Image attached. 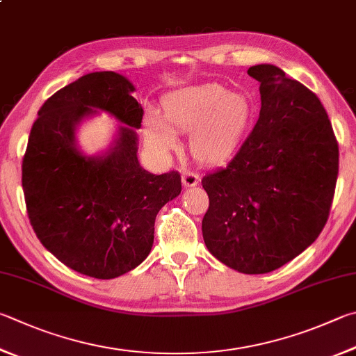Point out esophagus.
Segmentation results:
<instances>
[{"label": "esophagus", "instance_id": "34e87169", "mask_svg": "<svg viewBox=\"0 0 356 356\" xmlns=\"http://www.w3.org/2000/svg\"><path fill=\"white\" fill-rule=\"evenodd\" d=\"M182 184H184V186H188V188L190 186H195L199 184V176L193 171H184L182 172Z\"/></svg>", "mask_w": 356, "mask_h": 356}]
</instances>
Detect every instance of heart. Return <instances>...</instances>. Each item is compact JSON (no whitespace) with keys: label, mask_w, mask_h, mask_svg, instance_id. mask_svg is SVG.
I'll return each mask as SVG.
<instances>
[{"label":"heart","mask_w":356,"mask_h":356,"mask_svg":"<svg viewBox=\"0 0 356 356\" xmlns=\"http://www.w3.org/2000/svg\"><path fill=\"white\" fill-rule=\"evenodd\" d=\"M250 101L227 92L216 82H204L168 93L161 113L145 120V138L160 154L177 149V132H190V149L200 163L218 165L234 156L249 126Z\"/></svg>","instance_id":"b5f03b06"}]
</instances>
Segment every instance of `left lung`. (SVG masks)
Masks as SVG:
<instances>
[{
	"instance_id": "8db88e82",
	"label": "left lung",
	"mask_w": 356,
	"mask_h": 356,
	"mask_svg": "<svg viewBox=\"0 0 356 356\" xmlns=\"http://www.w3.org/2000/svg\"><path fill=\"white\" fill-rule=\"evenodd\" d=\"M261 111L230 161L205 174L202 235L210 254L243 274H266L324 229L339 168L338 141L318 96L270 63L250 67Z\"/></svg>"
}]
</instances>
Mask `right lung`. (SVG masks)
<instances>
[{"instance_id":"add662e5","label":"right lung","mask_w":356,"mask_h":356,"mask_svg":"<svg viewBox=\"0 0 356 356\" xmlns=\"http://www.w3.org/2000/svg\"><path fill=\"white\" fill-rule=\"evenodd\" d=\"M134 83L96 71L56 92L38 111L22 166L26 209L40 243L76 273L115 279L146 260L161 207L180 195L177 171L151 174L137 151L143 108ZM106 111L122 122L111 146L87 156L75 131Z\"/></svg>"}]
</instances>
